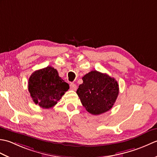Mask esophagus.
<instances>
[{
	"label": "esophagus",
	"instance_id": "1",
	"mask_svg": "<svg viewBox=\"0 0 157 157\" xmlns=\"http://www.w3.org/2000/svg\"><path fill=\"white\" fill-rule=\"evenodd\" d=\"M70 88H71V90H75L77 89V86L75 84H73V83H71L70 84Z\"/></svg>",
	"mask_w": 157,
	"mask_h": 157
}]
</instances>
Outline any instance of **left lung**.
<instances>
[{
    "mask_svg": "<svg viewBox=\"0 0 157 157\" xmlns=\"http://www.w3.org/2000/svg\"><path fill=\"white\" fill-rule=\"evenodd\" d=\"M82 80L76 92L86 111L95 115L109 111L119 94L115 79L95 70L86 74Z\"/></svg>",
    "mask_w": 157,
    "mask_h": 157,
    "instance_id": "left-lung-1",
    "label": "left lung"
}]
</instances>
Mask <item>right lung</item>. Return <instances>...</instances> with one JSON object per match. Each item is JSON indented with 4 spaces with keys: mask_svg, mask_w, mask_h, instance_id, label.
Returning a JSON list of instances; mask_svg holds the SVG:
<instances>
[{
    "mask_svg": "<svg viewBox=\"0 0 157 157\" xmlns=\"http://www.w3.org/2000/svg\"><path fill=\"white\" fill-rule=\"evenodd\" d=\"M69 88L67 83L51 66L34 71L28 81V90L33 101L43 109L53 107Z\"/></svg>",
    "mask_w": 157,
    "mask_h": 157,
    "instance_id": "add662e5",
    "label": "right lung"
}]
</instances>
